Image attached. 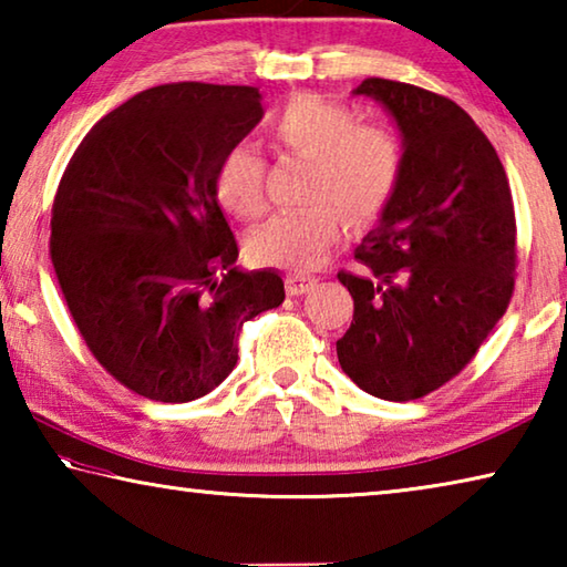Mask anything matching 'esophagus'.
<instances>
[{
    "label": "esophagus",
    "instance_id": "obj_1",
    "mask_svg": "<svg viewBox=\"0 0 567 567\" xmlns=\"http://www.w3.org/2000/svg\"><path fill=\"white\" fill-rule=\"evenodd\" d=\"M315 282H318V280H315V277H310V275L290 272L285 277V290H287V295L297 297V295H305L307 290H312Z\"/></svg>",
    "mask_w": 567,
    "mask_h": 567
}]
</instances>
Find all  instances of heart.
Returning <instances> with one entry per match:
<instances>
[{"label":"heart","instance_id":"1","mask_svg":"<svg viewBox=\"0 0 567 567\" xmlns=\"http://www.w3.org/2000/svg\"><path fill=\"white\" fill-rule=\"evenodd\" d=\"M267 134L280 150L312 159L307 203L300 213L277 215L249 239V257L262 267L307 272L324 262L352 223H370L392 203L402 179V142L388 124L358 122L348 104L302 92L267 117ZM219 207L243 223L265 215V159L233 145L213 172Z\"/></svg>","mask_w":567,"mask_h":567}]
</instances>
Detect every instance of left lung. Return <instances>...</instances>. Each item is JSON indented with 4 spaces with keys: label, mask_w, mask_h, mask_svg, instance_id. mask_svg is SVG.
<instances>
[{
    "label": "left lung",
    "mask_w": 567,
    "mask_h": 567,
    "mask_svg": "<svg viewBox=\"0 0 567 567\" xmlns=\"http://www.w3.org/2000/svg\"><path fill=\"white\" fill-rule=\"evenodd\" d=\"M405 137L402 179L354 249L360 275L338 360L370 395L425 398L463 372L511 305L517 227L501 157L453 100L415 84L364 80Z\"/></svg>",
    "instance_id": "1"
}]
</instances>
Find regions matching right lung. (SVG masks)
<instances>
[{
  "label": "right lung",
  "mask_w": 567,
  "mask_h": 567,
  "mask_svg": "<svg viewBox=\"0 0 567 567\" xmlns=\"http://www.w3.org/2000/svg\"><path fill=\"white\" fill-rule=\"evenodd\" d=\"M260 120L257 87L159 84L104 114L64 167L56 282L94 360L142 398L213 392L235 368L243 324L285 300L277 272L237 270L213 189L219 155Z\"/></svg>",
  "instance_id": "1"
}]
</instances>
